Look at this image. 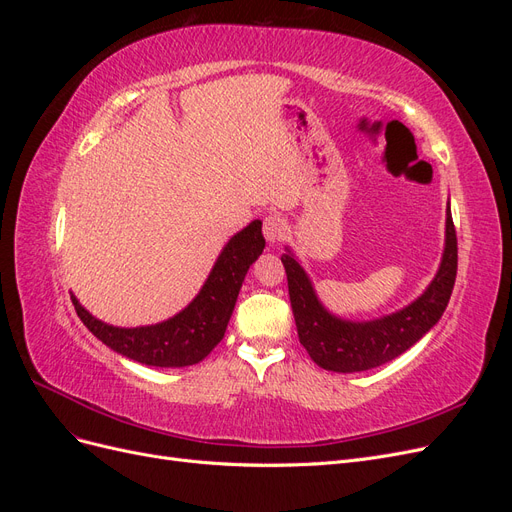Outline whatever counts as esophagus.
I'll return each mask as SVG.
<instances>
[{
  "label": "esophagus",
  "mask_w": 512,
  "mask_h": 512,
  "mask_svg": "<svg viewBox=\"0 0 512 512\" xmlns=\"http://www.w3.org/2000/svg\"><path fill=\"white\" fill-rule=\"evenodd\" d=\"M262 232H265V239L269 243H277V241H282L286 237L288 224L280 213H271L265 218V224H262Z\"/></svg>",
  "instance_id": "obj_1"
}]
</instances>
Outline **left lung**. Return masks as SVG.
Returning a JSON list of instances; mask_svg holds the SVG:
<instances>
[{
    "instance_id": "1",
    "label": "left lung",
    "mask_w": 512,
    "mask_h": 512,
    "mask_svg": "<svg viewBox=\"0 0 512 512\" xmlns=\"http://www.w3.org/2000/svg\"><path fill=\"white\" fill-rule=\"evenodd\" d=\"M282 262L288 277V294L299 342L322 369L337 374L367 371L397 359L412 348L442 318L451 299L457 277V235L453 226L451 203L446 209L444 252L440 267L421 297L406 307L380 318L348 320L335 316L322 305L309 275L299 258L286 245Z\"/></svg>"
}]
</instances>
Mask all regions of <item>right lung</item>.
<instances>
[{
    "instance_id": "obj_1",
    "label": "right lung",
    "mask_w": 512,
    "mask_h": 512,
    "mask_svg": "<svg viewBox=\"0 0 512 512\" xmlns=\"http://www.w3.org/2000/svg\"><path fill=\"white\" fill-rule=\"evenodd\" d=\"M262 250V222L254 220L228 239L203 288L179 314L145 327H113L70 297L85 327L117 354L149 367L196 365L222 342L241 284Z\"/></svg>"
}]
</instances>
